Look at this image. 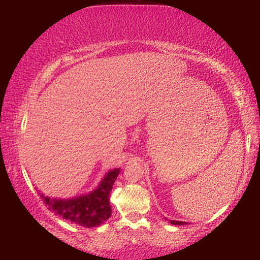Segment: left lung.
Segmentation results:
<instances>
[{
	"label": "left lung",
	"instance_id": "1",
	"mask_svg": "<svg viewBox=\"0 0 260 260\" xmlns=\"http://www.w3.org/2000/svg\"><path fill=\"white\" fill-rule=\"evenodd\" d=\"M169 221L172 223V225H187L186 221H178V220H169Z\"/></svg>",
	"mask_w": 260,
	"mask_h": 260
}]
</instances>
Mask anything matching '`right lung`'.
I'll return each instance as SVG.
<instances>
[{"label": "right lung", "instance_id": "obj_1", "mask_svg": "<svg viewBox=\"0 0 260 260\" xmlns=\"http://www.w3.org/2000/svg\"><path fill=\"white\" fill-rule=\"evenodd\" d=\"M120 169H113L104 175L99 187L86 195L73 199H51L40 192L47 208L63 219L70 220L79 226L98 227L110 218L111 206L109 196Z\"/></svg>", "mask_w": 260, "mask_h": 260}]
</instances>
